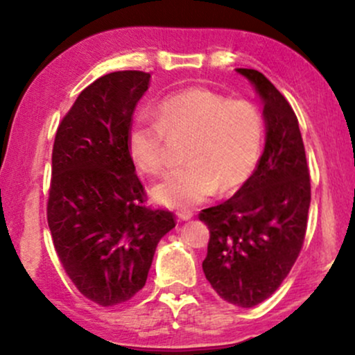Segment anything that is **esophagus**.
Here are the masks:
<instances>
[{
	"label": "esophagus",
	"instance_id": "obj_1",
	"mask_svg": "<svg viewBox=\"0 0 355 355\" xmlns=\"http://www.w3.org/2000/svg\"><path fill=\"white\" fill-rule=\"evenodd\" d=\"M177 217H178V220H182V222H187V220H190L191 217H193V214H191L190 210H180V211H177Z\"/></svg>",
	"mask_w": 355,
	"mask_h": 355
}]
</instances>
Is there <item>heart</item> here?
Here are the masks:
<instances>
[{
	"label": "heart",
	"instance_id": "1",
	"mask_svg": "<svg viewBox=\"0 0 355 355\" xmlns=\"http://www.w3.org/2000/svg\"><path fill=\"white\" fill-rule=\"evenodd\" d=\"M157 121L138 118L128 130V153L140 172L155 175L168 165L166 133L190 135L187 164L152 189L153 198L170 209H190L217 191L243 185L259 165L263 118L252 101L205 87L170 93L155 105Z\"/></svg>",
	"mask_w": 355,
	"mask_h": 355
}]
</instances>
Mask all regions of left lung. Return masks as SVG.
<instances>
[{
	"label": "left lung",
	"instance_id": "left-lung-1",
	"mask_svg": "<svg viewBox=\"0 0 355 355\" xmlns=\"http://www.w3.org/2000/svg\"><path fill=\"white\" fill-rule=\"evenodd\" d=\"M262 101L266 146L257 170L220 205L202 210L210 229L203 274L229 304L248 309L268 299L302 248L311 180L299 121L282 93L257 70L237 68Z\"/></svg>",
	"mask_w": 355,
	"mask_h": 355
}]
</instances>
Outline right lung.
I'll list each match as a JSON object with an SVG mask.
<instances>
[{"label":"right lung","mask_w":355,"mask_h":355,"mask_svg":"<svg viewBox=\"0 0 355 355\" xmlns=\"http://www.w3.org/2000/svg\"><path fill=\"white\" fill-rule=\"evenodd\" d=\"M150 73L115 71L80 93L55 137L48 225L64 272L87 299L110 307L144 288L173 214L144 205L128 130Z\"/></svg>","instance_id":"add662e5"}]
</instances>
